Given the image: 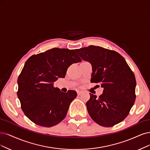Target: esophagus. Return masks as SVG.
<instances>
[{
    "instance_id": "obj_1",
    "label": "esophagus",
    "mask_w": 150,
    "mask_h": 150,
    "mask_svg": "<svg viewBox=\"0 0 150 150\" xmlns=\"http://www.w3.org/2000/svg\"><path fill=\"white\" fill-rule=\"evenodd\" d=\"M81 94V91H77V95H78L79 96H80V95Z\"/></svg>"
}]
</instances>
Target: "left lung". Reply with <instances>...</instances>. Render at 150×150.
Returning <instances> with one entry per match:
<instances>
[{
  "mask_svg": "<svg viewBox=\"0 0 150 150\" xmlns=\"http://www.w3.org/2000/svg\"><path fill=\"white\" fill-rule=\"evenodd\" d=\"M93 68L91 82L100 83L103 93L98 98L90 93L86 108L99 125L110 127L129 115L135 98V76L125 59L112 50L96 46L75 49Z\"/></svg>",
  "mask_w": 150,
  "mask_h": 150,
  "instance_id": "obj_1",
  "label": "left lung"
}]
</instances>
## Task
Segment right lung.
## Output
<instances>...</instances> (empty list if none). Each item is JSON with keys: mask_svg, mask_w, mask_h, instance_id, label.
I'll return each mask as SVG.
<instances>
[{"mask_svg": "<svg viewBox=\"0 0 150 150\" xmlns=\"http://www.w3.org/2000/svg\"><path fill=\"white\" fill-rule=\"evenodd\" d=\"M81 61L75 50L57 47L33 55L26 61L18 78L17 96L22 110L33 122L51 127L65 117L77 93L60 91L54 83L64 78L72 64Z\"/></svg>", "mask_w": 150, "mask_h": 150, "instance_id": "add662e5", "label": "right lung"}]
</instances>
